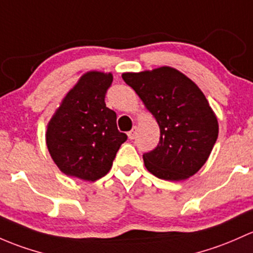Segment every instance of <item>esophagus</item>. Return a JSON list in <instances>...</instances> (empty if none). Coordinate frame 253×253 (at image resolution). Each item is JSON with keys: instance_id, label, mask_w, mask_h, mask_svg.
<instances>
[{"instance_id": "obj_1", "label": "esophagus", "mask_w": 253, "mask_h": 253, "mask_svg": "<svg viewBox=\"0 0 253 253\" xmlns=\"http://www.w3.org/2000/svg\"><path fill=\"white\" fill-rule=\"evenodd\" d=\"M135 134H137V127H133V128L131 129V131L128 132V133H127V135H128V138L129 139H134L135 138Z\"/></svg>"}]
</instances>
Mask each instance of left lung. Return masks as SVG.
Listing matches in <instances>:
<instances>
[{"label":"left lung","instance_id":"left-lung-1","mask_svg":"<svg viewBox=\"0 0 253 253\" xmlns=\"http://www.w3.org/2000/svg\"><path fill=\"white\" fill-rule=\"evenodd\" d=\"M134 89L160 126L158 147L143 154L150 173L166 180L195 174L209 159L218 137V122L198 86L175 69L127 73Z\"/></svg>","mask_w":253,"mask_h":253}]
</instances>
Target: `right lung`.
I'll return each instance as SVG.
<instances>
[{
    "label": "right lung",
    "mask_w": 253,
    "mask_h": 253,
    "mask_svg": "<svg viewBox=\"0 0 253 253\" xmlns=\"http://www.w3.org/2000/svg\"><path fill=\"white\" fill-rule=\"evenodd\" d=\"M111 84V74H84L49 121L47 147L65 174L91 182L104 177L127 140L118 129L116 113L105 104Z\"/></svg>",
    "instance_id": "obj_1"
}]
</instances>
